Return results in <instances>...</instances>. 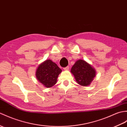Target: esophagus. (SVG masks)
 Segmentation results:
<instances>
[{
    "label": "esophagus",
    "instance_id": "esophagus-1",
    "mask_svg": "<svg viewBox=\"0 0 127 127\" xmlns=\"http://www.w3.org/2000/svg\"><path fill=\"white\" fill-rule=\"evenodd\" d=\"M63 69H64V70H68L69 69V66H66V67H64Z\"/></svg>",
    "mask_w": 127,
    "mask_h": 127
}]
</instances>
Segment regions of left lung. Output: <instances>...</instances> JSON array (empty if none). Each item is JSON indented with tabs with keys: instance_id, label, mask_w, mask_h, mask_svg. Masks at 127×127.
<instances>
[{
	"instance_id": "1",
	"label": "left lung",
	"mask_w": 127,
	"mask_h": 127,
	"mask_svg": "<svg viewBox=\"0 0 127 127\" xmlns=\"http://www.w3.org/2000/svg\"><path fill=\"white\" fill-rule=\"evenodd\" d=\"M76 82L82 86L89 85L96 76V70L84 60L77 61L71 69Z\"/></svg>"
}]
</instances>
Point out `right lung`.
<instances>
[{"label":"right lung","mask_w":127,"mask_h":127,"mask_svg":"<svg viewBox=\"0 0 127 127\" xmlns=\"http://www.w3.org/2000/svg\"><path fill=\"white\" fill-rule=\"evenodd\" d=\"M62 70L55 63L48 60L41 63L36 72L38 81L46 88H50L56 83L58 76Z\"/></svg>","instance_id":"1"}]
</instances>
